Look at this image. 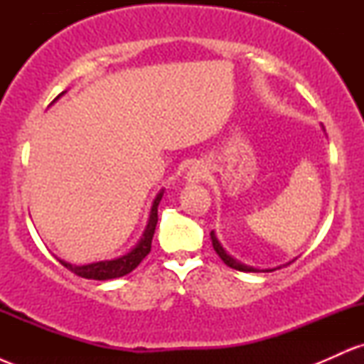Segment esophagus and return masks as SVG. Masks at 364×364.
I'll return each instance as SVG.
<instances>
[{"label":"esophagus","instance_id":"1","mask_svg":"<svg viewBox=\"0 0 364 364\" xmlns=\"http://www.w3.org/2000/svg\"><path fill=\"white\" fill-rule=\"evenodd\" d=\"M207 176V168L203 164H193L186 173L188 183H198Z\"/></svg>","mask_w":364,"mask_h":364}]
</instances>
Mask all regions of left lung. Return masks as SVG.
Segmentation results:
<instances>
[{
  "mask_svg": "<svg viewBox=\"0 0 364 364\" xmlns=\"http://www.w3.org/2000/svg\"><path fill=\"white\" fill-rule=\"evenodd\" d=\"M210 240H212V246H214L215 253L219 255L220 258H223V262H224L228 267H231V269H235V270H240V272H260V270L255 269V267L245 265V263L237 262L236 258H232L231 255L225 252V250L223 248V245H220V241L217 240L215 231L210 232ZM292 262H294V260H292ZM289 263H291V262H289ZM289 263H286V265H289ZM281 267H282V265H281ZM281 267H277V269H281ZM277 269H265V270H263V272H272V270H277Z\"/></svg>",
  "mask_w": 364,
  "mask_h": 364,
  "instance_id": "obj_1",
  "label": "left lung"
}]
</instances>
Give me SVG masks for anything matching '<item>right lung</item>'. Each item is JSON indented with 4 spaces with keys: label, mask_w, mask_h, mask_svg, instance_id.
<instances>
[{
    "label": "right lung",
    "mask_w": 364,
    "mask_h": 364,
    "mask_svg": "<svg viewBox=\"0 0 364 364\" xmlns=\"http://www.w3.org/2000/svg\"><path fill=\"white\" fill-rule=\"evenodd\" d=\"M65 94L66 90L61 92L53 102H56L58 99ZM162 195H164V188H162V190L156 195V198H154L144 235H141L139 243L133 246L128 253L119 255L118 258H111V260L87 263V265H72V263L60 260V258H58V260H60L63 267H66V269L72 270L73 274H77L78 277L94 279V281H109V279H118L129 274L132 270H135L136 267L140 265V262L147 257L150 252V246H152V237H154V232H156V225H157V207L159 203H161Z\"/></svg>",
    "instance_id": "obj_1"
}]
</instances>
